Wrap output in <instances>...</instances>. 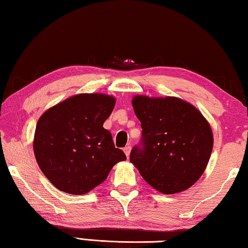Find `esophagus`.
Wrapping results in <instances>:
<instances>
[{
    "instance_id": "esophagus-1",
    "label": "esophagus",
    "mask_w": 248,
    "mask_h": 248,
    "mask_svg": "<svg viewBox=\"0 0 248 248\" xmlns=\"http://www.w3.org/2000/svg\"><path fill=\"white\" fill-rule=\"evenodd\" d=\"M124 152L125 153V155H127V157H129L130 152H131V146H130V145H127V146H125V148L124 149Z\"/></svg>"
}]
</instances>
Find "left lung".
I'll list each match as a JSON object with an SVG mask.
<instances>
[{
  "instance_id": "obj_1",
  "label": "left lung",
  "mask_w": 248,
  "mask_h": 248,
  "mask_svg": "<svg viewBox=\"0 0 248 248\" xmlns=\"http://www.w3.org/2000/svg\"><path fill=\"white\" fill-rule=\"evenodd\" d=\"M132 106L142 137L130 162L155 189L170 195L192 186L207 167L212 130L198 109L176 97L136 96Z\"/></svg>"
}]
</instances>
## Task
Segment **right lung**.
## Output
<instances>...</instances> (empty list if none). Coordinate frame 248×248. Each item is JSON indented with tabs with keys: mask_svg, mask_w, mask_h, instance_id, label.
<instances>
[{
	"mask_svg": "<svg viewBox=\"0 0 248 248\" xmlns=\"http://www.w3.org/2000/svg\"><path fill=\"white\" fill-rule=\"evenodd\" d=\"M116 100L104 94H78L48 109L36 125L33 152L40 170L59 190L84 195L125 161L103 127Z\"/></svg>",
	"mask_w": 248,
	"mask_h": 248,
	"instance_id": "right-lung-1",
	"label": "right lung"
}]
</instances>
